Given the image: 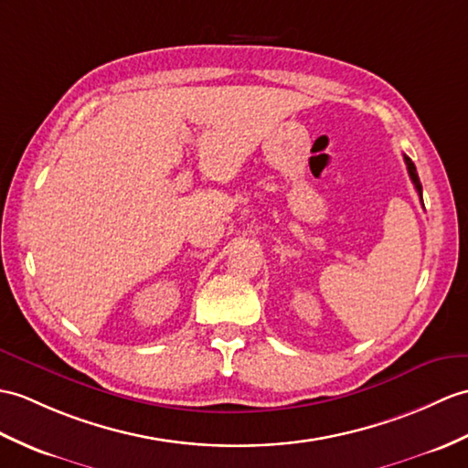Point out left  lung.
<instances>
[{
	"instance_id": "1",
	"label": "left lung",
	"mask_w": 468,
	"mask_h": 468,
	"mask_svg": "<svg viewBox=\"0 0 468 468\" xmlns=\"http://www.w3.org/2000/svg\"><path fill=\"white\" fill-rule=\"evenodd\" d=\"M405 163H407V169H409L410 181L415 183V189H417L419 197H420V201H422V187H420V181H419V176H417V167H415V163H412V161H410L407 155H405Z\"/></svg>"
}]
</instances>
